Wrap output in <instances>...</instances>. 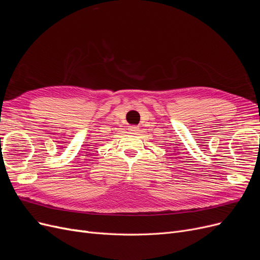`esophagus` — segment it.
Instances as JSON below:
<instances>
[{
  "mask_svg": "<svg viewBox=\"0 0 260 260\" xmlns=\"http://www.w3.org/2000/svg\"><path fill=\"white\" fill-rule=\"evenodd\" d=\"M129 131H131V132H138L139 131V127H138V125H130Z\"/></svg>",
  "mask_w": 260,
  "mask_h": 260,
  "instance_id": "1",
  "label": "esophagus"
}]
</instances>
